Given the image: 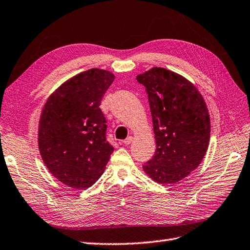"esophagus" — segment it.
I'll use <instances>...</instances> for the list:
<instances>
[{
	"label": "esophagus",
	"mask_w": 250,
	"mask_h": 250,
	"mask_svg": "<svg viewBox=\"0 0 250 250\" xmlns=\"http://www.w3.org/2000/svg\"><path fill=\"white\" fill-rule=\"evenodd\" d=\"M131 141H132V137L129 136V137H127L122 143H123L124 145H129L131 143Z\"/></svg>",
	"instance_id": "esophagus-1"
}]
</instances>
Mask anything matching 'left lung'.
<instances>
[{
  "label": "left lung",
  "mask_w": 250,
  "mask_h": 250,
  "mask_svg": "<svg viewBox=\"0 0 250 250\" xmlns=\"http://www.w3.org/2000/svg\"><path fill=\"white\" fill-rule=\"evenodd\" d=\"M137 81L148 96L157 145L143 169L158 184H176L199 166L208 149V108L196 87L177 73L155 66Z\"/></svg>",
  "instance_id": "1"
}]
</instances>
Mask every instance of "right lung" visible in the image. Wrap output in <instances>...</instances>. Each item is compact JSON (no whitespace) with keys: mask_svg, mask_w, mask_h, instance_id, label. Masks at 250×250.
<instances>
[{"mask_svg":"<svg viewBox=\"0 0 250 250\" xmlns=\"http://www.w3.org/2000/svg\"><path fill=\"white\" fill-rule=\"evenodd\" d=\"M114 81L111 72L91 69L73 76L48 97L39 121L38 145L46 167L74 188H86L104 173L113 153L100 105Z\"/></svg>","mask_w":250,"mask_h":250,"instance_id":"add662e5","label":"right lung"}]
</instances>
